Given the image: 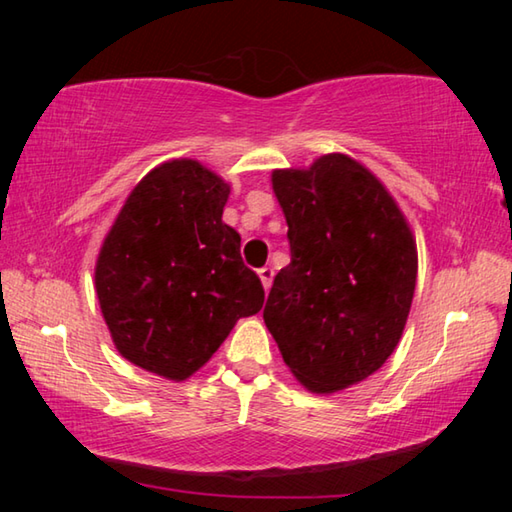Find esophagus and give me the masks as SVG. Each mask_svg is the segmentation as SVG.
Wrapping results in <instances>:
<instances>
[{
    "label": "esophagus",
    "mask_w": 512,
    "mask_h": 512,
    "mask_svg": "<svg viewBox=\"0 0 512 512\" xmlns=\"http://www.w3.org/2000/svg\"><path fill=\"white\" fill-rule=\"evenodd\" d=\"M257 275H259V280H262L264 289H266V291L271 289V282H273V268H271V266H264V268H259Z\"/></svg>",
    "instance_id": "34e87169"
}]
</instances>
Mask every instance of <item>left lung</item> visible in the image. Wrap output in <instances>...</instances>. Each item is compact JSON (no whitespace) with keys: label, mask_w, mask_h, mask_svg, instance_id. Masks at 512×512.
<instances>
[{"label":"left lung","mask_w":512,"mask_h":512,"mask_svg":"<svg viewBox=\"0 0 512 512\" xmlns=\"http://www.w3.org/2000/svg\"><path fill=\"white\" fill-rule=\"evenodd\" d=\"M291 264L275 275L264 323L302 386L334 393L384 366L409 318L418 253L400 207L341 153L273 171Z\"/></svg>","instance_id":"8db88e82"}]
</instances>
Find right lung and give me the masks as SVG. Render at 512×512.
<instances>
[{
	"mask_svg": "<svg viewBox=\"0 0 512 512\" xmlns=\"http://www.w3.org/2000/svg\"><path fill=\"white\" fill-rule=\"evenodd\" d=\"M230 187L196 160L155 167L137 183L97 259V296L121 357L187 379L219 350L239 318L264 305L221 221Z\"/></svg>",
	"mask_w": 512,
	"mask_h": 512,
	"instance_id": "1",
	"label": "right lung"
}]
</instances>
